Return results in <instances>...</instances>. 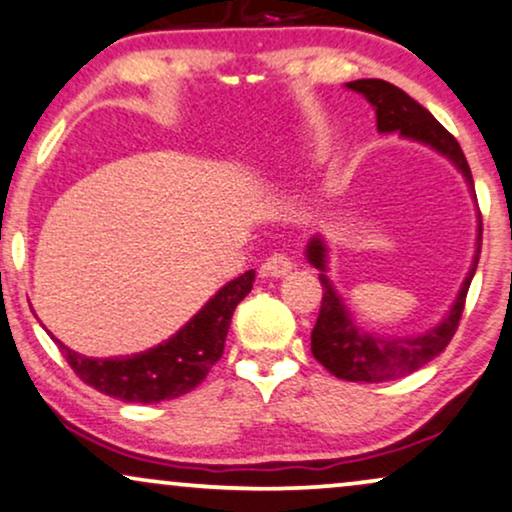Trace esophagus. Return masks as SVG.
Listing matches in <instances>:
<instances>
[{
  "instance_id": "esophagus-1",
  "label": "esophagus",
  "mask_w": 512,
  "mask_h": 512,
  "mask_svg": "<svg viewBox=\"0 0 512 512\" xmlns=\"http://www.w3.org/2000/svg\"><path fill=\"white\" fill-rule=\"evenodd\" d=\"M292 268H294L292 261H289L285 254H273L266 258V263L261 266V273L268 277H282V275H287Z\"/></svg>"
}]
</instances>
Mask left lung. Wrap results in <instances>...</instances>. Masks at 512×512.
Wrapping results in <instances>:
<instances>
[{
	"instance_id": "1",
	"label": "left lung",
	"mask_w": 512,
	"mask_h": 512,
	"mask_svg": "<svg viewBox=\"0 0 512 512\" xmlns=\"http://www.w3.org/2000/svg\"><path fill=\"white\" fill-rule=\"evenodd\" d=\"M346 87L353 92L363 94L372 104L377 116V130L389 135L399 132L401 137L413 142H422L441 156H446L468 182L470 192H475V182L465 159L463 149L456 137L432 116L425 106H420L415 99H410L406 92L391 85L387 80L365 78L346 82ZM475 197V194H472ZM477 201V197H475ZM479 213V208H477ZM477 225V251L472 258V266L465 277L463 287L453 301L451 311L444 315L439 325L430 327L418 337H377V334L363 332L361 327L351 320V313L346 311L342 296L332 287L327 277V249L320 237H313L306 246V258L311 266L320 270V282H323V306H320L318 320L311 332V351L315 361L323 363L327 370L339 380L349 382H387L396 377H406L410 372L420 370L439 356L449 346L453 334L458 330L460 315L465 308V296H468L470 282L475 277L479 251H482V216Z\"/></svg>"
}]
</instances>
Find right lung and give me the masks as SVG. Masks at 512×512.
<instances>
[{
  "label": "right lung",
  "mask_w": 512,
  "mask_h": 512,
  "mask_svg": "<svg viewBox=\"0 0 512 512\" xmlns=\"http://www.w3.org/2000/svg\"><path fill=\"white\" fill-rule=\"evenodd\" d=\"M254 270L227 282L206 306L182 325L166 342L132 356L87 358L68 349L59 339V349L82 382L113 399L128 403H159L178 399L199 387L208 370L220 361L232 313L254 287Z\"/></svg>",
  "instance_id": "right-lung-1"
}]
</instances>
